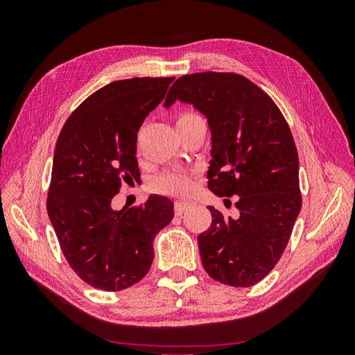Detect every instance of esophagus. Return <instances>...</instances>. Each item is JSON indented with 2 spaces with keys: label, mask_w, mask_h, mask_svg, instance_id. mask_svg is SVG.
<instances>
[{
  "label": "esophagus",
  "mask_w": 355,
  "mask_h": 355,
  "mask_svg": "<svg viewBox=\"0 0 355 355\" xmlns=\"http://www.w3.org/2000/svg\"><path fill=\"white\" fill-rule=\"evenodd\" d=\"M189 206L191 204L187 201H176L175 202V213L178 214V216H180V214H184L189 209Z\"/></svg>",
  "instance_id": "obj_1"
}]
</instances>
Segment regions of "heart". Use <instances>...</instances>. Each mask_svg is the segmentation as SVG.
<instances>
[{
  "mask_svg": "<svg viewBox=\"0 0 355 355\" xmlns=\"http://www.w3.org/2000/svg\"><path fill=\"white\" fill-rule=\"evenodd\" d=\"M200 115L194 112H184L178 115L176 118V125L184 124L187 121L194 120V118H198ZM194 178H192L189 173H185V171H173L168 170L164 171V173L158 175L154 182H153V188L159 192V194H167V196H188L189 192L194 189Z\"/></svg>",
  "mask_w": 355,
  "mask_h": 355,
  "instance_id": "obj_1",
  "label": "heart"
}]
</instances>
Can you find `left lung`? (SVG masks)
I'll use <instances>...</instances> for the list:
<instances>
[{
	"label": "left lung",
	"mask_w": 355,
	"mask_h": 355,
	"mask_svg": "<svg viewBox=\"0 0 355 355\" xmlns=\"http://www.w3.org/2000/svg\"><path fill=\"white\" fill-rule=\"evenodd\" d=\"M176 101L207 118L209 189L239 197L237 219L209 206L211 225L198 235L202 266L219 283L250 287L280 261L302 204L292 133L270 96L239 73L184 75L164 108Z\"/></svg>",
	"instance_id": "8db88e82"
}]
</instances>
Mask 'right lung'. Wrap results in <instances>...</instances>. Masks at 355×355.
Masks as SVG:
<instances>
[{
  "instance_id": "obj_1",
  "label": "right lung",
  "mask_w": 355,
  "mask_h": 355,
  "mask_svg": "<svg viewBox=\"0 0 355 355\" xmlns=\"http://www.w3.org/2000/svg\"><path fill=\"white\" fill-rule=\"evenodd\" d=\"M175 78L114 81L68 118L55 148L47 213L60 249L83 282L118 292L136 284L154 261L155 235L175 216L167 197L115 210L123 182L139 180L137 132Z\"/></svg>"
}]
</instances>
